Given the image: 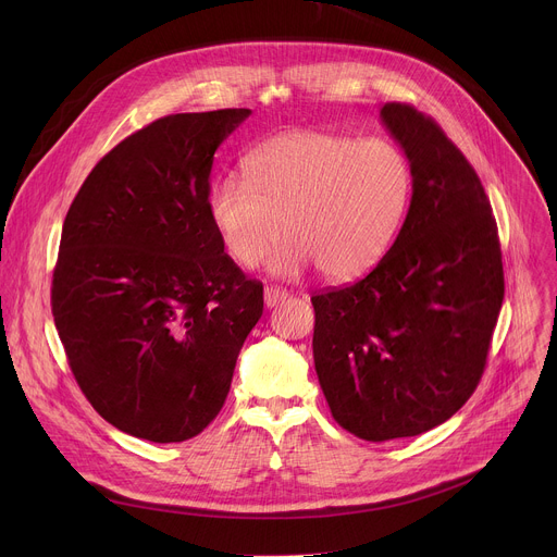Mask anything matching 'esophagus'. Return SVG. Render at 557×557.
<instances>
[{
    "instance_id": "obj_1",
    "label": "esophagus",
    "mask_w": 557,
    "mask_h": 557,
    "mask_svg": "<svg viewBox=\"0 0 557 557\" xmlns=\"http://www.w3.org/2000/svg\"><path fill=\"white\" fill-rule=\"evenodd\" d=\"M286 297H288V293H286L284 288H280V286H267V288H264V304H267L269 308L277 306V304L284 301Z\"/></svg>"
}]
</instances>
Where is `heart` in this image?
Listing matches in <instances>:
<instances>
[{
    "label": "heart",
    "mask_w": 557,
    "mask_h": 557,
    "mask_svg": "<svg viewBox=\"0 0 557 557\" xmlns=\"http://www.w3.org/2000/svg\"><path fill=\"white\" fill-rule=\"evenodd\" d=\"M408 191L410 168L392 143L288 132L247 158V181L228 174L213 183L209 213L237 264H260L286 231L293 240L273 260L277 273L314 262L348 280L383 256Z\"/></svg>",
    "instance_id": "1"
}]
</instances>
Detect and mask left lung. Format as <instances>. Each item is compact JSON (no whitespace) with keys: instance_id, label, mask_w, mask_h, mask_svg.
<instances>
[{"instance_id":"1","label":"left lung","mask_w":557,"mask_h":557,"mask_svg":"<svg viewBox=\"0 0 557 557\" xmlns=\"http://www.w3.org/2000/svg\"><path fill=\"white\" fill-rule=\"evenodd\" d=\"M381 121L410 161L406 222L363 280L310 297L314 370L333 419L372 443L423 434L467 404L505 297L479 174L417 108L385 103Z\"/></svg>"}]
</instances>
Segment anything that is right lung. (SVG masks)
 <instances>
[{"instance_id": "add662e5", "label": "right lung", "mask_w": 557, "mask_h": 557, "mask_svg": "<svg viewBox=\"0 0 557 557\" xmlns=\"http://www.w3.org/2000/svg\"><path fill=\"white\" fill-rule=\"evenodd\" d=\"M249 114L149 123L101 158L63 220L54 326L86 399L136 438L198 436L262 317V282L224 253L209 213L213 153Z\"/></svg>"}]
</instances>
